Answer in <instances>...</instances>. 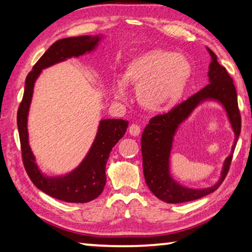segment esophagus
Masks as SVG:
<instances>
[{
    "mask_svg": "<svg viewBox=\"0 0 252 252\" xmlns=\"http://www.w3.org/2000/svg\"><path fill=\"white\" fill-rule=\"evenodd\" d=\"M129 133L133 136H138L140 133H141V129L138 125H131L129 126Z\"/></svg>",
    "mask_w": 252,
    "mask_h": 252,
    "instance_id": "1",
    "label": "esophagus"
}]
</instances>
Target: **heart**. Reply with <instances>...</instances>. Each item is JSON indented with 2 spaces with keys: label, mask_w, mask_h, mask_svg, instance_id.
<instances>
[{
  "label": "heart",
  "mask_w": 252,
  "mask_h": 252,
  "mask_svg": "<svg viewBox=\"0 0 252 252\" xmlns=\"http://www.w3.org/2000/svg\"><path fill=\"white\" fill-rule=\"evenodd\" d=\"M191 76L192 65L186 57L165 50H150L127 63L123 81L113 83V93L119 99H125V83L133 85L140 105L150 112L161 113L179 103Z\"/></svg>",
  "instance_id": "heart-1"
}]
</instances>
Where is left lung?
Instances as JSON below:
<instances>
[{
	"label": "left lung",
	"instance_id": "8db88e82",
	"mask_svg": "<svg viewBox=\"0 0 252 252\" xmlns=\"http://www.w3.org/2000/svg\"><path fill=\"white\" fill-rule=\"evenodd\" d=\"M207 50L211 55L208 72L209 84L188 100L174 106L168 113L153 117L142 133L141 151L146 183L157 198L168 203L192 201L206 197L218 189L229 171L234 148L240 134L241 116L238 108L237 91L233 81L225 67L219 64L217 55L209 48ZM207 99L217 100L223 104L236 138L232 153L224 162L219 182L204 189H191L173 180L169 174V153L178 126L189 117L200 103Z\"/></svg>",
	"mask_w": 252,
	"mask_h": 252
}]
</instances>
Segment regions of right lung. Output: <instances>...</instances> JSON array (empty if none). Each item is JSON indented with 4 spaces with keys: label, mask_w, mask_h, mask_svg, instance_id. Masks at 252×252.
Returning <instances> with one entry per match:
<instances>
[{
    "label": "right lung",
    "mask_w": 252,
    "mask_h": 252,
    "mask_svg": "<svg viewBox=\"0 0 252 252\" xmlns=\"http://www.w3.org/2000/svg\"><path fill=\"white\" fill-rule=\"evenodd\" d=\"M101 40L100 35H82L59 40L45 51L34 64L25 80L22 102L18 110V127L22 151V160L28 176L37 189L58 200L72 203H85L99 197L106 182L105 165L112 148L125 135L129 122L122 119H104L87 157L65 176L46 177L40 171L29 144L28 116L31 104L34 83L43 69L66 59L78 58L94 50Z\"/></svg>",
    "instance_id": "right-lung-1"
}]
</instances>
